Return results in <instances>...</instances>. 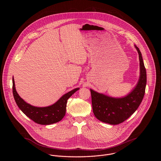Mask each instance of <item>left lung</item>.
<instances>
[{"mask_svg": "<svg viewBox=\"0 0 161 161\" xmlns=\"http://www.w3.org/2000/svg\"><path fill=\"white\" fill-rule=\"evenodd\" d=\"M138 51L140 64V77L133 91L123 98H113L91 89L93 114L100 121L110 125H118L133 114L141 104L146 86V70L142 54Z\"/></svg>", "mask_w": 161, "mask_h": 161, "instance_id": "left-lung-1", "label": "left lung"}]
</instances>
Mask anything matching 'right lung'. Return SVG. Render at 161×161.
I'll return each mask as SVG.
<instances>
[{
	"mask_svg": "<svg viewBox=\"0 0 161 161\" xmlns=\"http://www.w3.org/2000/svg\"><path fill=\"white\" fill-rule=\"evenodd\" d=\"M12 91L15 101L23 114L40 125H51L61 121L66 114V104L69 97L79 88L64 94L54 104L46 107H36L26 103L15 90V82L12 79Z\"/></svg>",
	"mask_w": 161,
	"mask_h": 161,
	"instance_id": "1",
	"label": "right lung"
}]
</instances>
